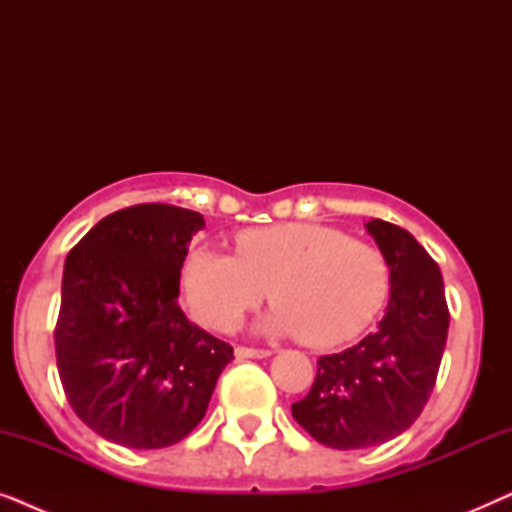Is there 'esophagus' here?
<instances>
[{"instance_id": "esophagus-1", "label": "esophagus", "mask_w": 512, "mask_h": 512, "mask_svg": "<svg viewBox=\"0 0 512 512\" xmlns=\"http://www.w3.org/2000/svg\"><path fill=\"white\" fill-rule=\"evenodd\" d=\"M270 349H258V347H235L237 359H265L270 356Z\"/></svg>"}]
</instances>
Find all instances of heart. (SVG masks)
<instances>
[{"mask_svg":"<svg viewBox=\"0 0 512 512\" xmlns=\"http://www.w3.org/2000/svg\"><path fill=\"white\" fill-rule=\"evenodd\" d=\"M265 321L275 333H300L312 347H333L366 328L387 300L391 270L375 244L321 223H279L235 235V256L193 249L181 291L193 317L226 331L270 293Z\"/></svg>","mask_w":512,"mask_h":512,"instance_id":"obj_1","label":"heart"}]
</instances>
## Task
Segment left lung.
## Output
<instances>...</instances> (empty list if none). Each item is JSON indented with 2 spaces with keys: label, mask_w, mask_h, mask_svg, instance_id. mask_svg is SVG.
<instances>
[{
  "label": "left lung",
  "mask_w": 512,
  "mask_h": 512,
  "mask_svg": "<svg viewBox=\"0 0 512 512\" xmlns=\"http://www.w3.org/2000/svg\"><path fill=\"white\" fill-rule=\"evenodd\" d=\"M389 261L391 296L377 331L317 361V377L293 419L335 450H361L401 436L429 401L445 352L450 310L443 275L408 230L366 223Z\"/></svg>",
  "instance_id": "1"
}]
</instances>
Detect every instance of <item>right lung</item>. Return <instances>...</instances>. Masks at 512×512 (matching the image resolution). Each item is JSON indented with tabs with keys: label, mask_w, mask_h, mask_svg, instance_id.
Returning <instances> with one entry per match:
<instances>
[{
	"label": "right lung",
	"mask_w": 512,
	"mask_h": 512,
	"mask_svg": "<svg viewBox=\"0 0 512 512\" xmlns=\"http://www.w3.org/2000/svg\"><path fill=\"white\" fill-rule=\"evenodd\" d=\"M191 209L144 202L104 216L67 254L55 359L76 417L132 450L184 440L205 417L233 347L181 310Z\"/></svg>",
	"instance_id": "obj_1"
}]
</instances>
